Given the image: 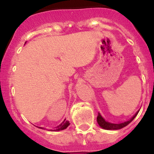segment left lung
I'll return each instance as SVG.
<instances>
[{
	"mask_svg": "<svg viewBox=\"0 0 154 154\" xmlns=\"http://www.w3.org/2000/svg\"><path fill=\"white\" fill-rule=\"evenodd\" d=\"M138 112H139V111H138V112H137L136 114H135L134 116L131 118V119L129 120V121H125L124 123H121V124H111V123L107 122V121H105V120H104V118L101 116V115L99 114V113L98 114V116H97V118H96V120H97V123L99 124V126L104 129H108V130L121 129H122V128L125 127V126H127L129 124H130V123H131V121L134 120V118L136 117Z\"/></svg>",
	"mask_w": 154,
	"mask_h": 154,
	"instance_id": "left-lung-1",
	"label": "left lung"
}]
</instances>
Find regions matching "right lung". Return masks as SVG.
Here are the masks:
<instances>
[{
	"label": "right lung",
	"instance_id": "add662e5",
	"mask_svg": "<svg viewBox=\"0 0 154 154\" xmlns=\"http://www.w3.org/2000/svg\"><path fill=\"white\" fill-rule=\"evenodd\" d=\"M69 121H66V119L64 120L63 122L61 123L59 126H57V127L55 128V129L53 130V131H60V130H63L65 129H66L67 127L69 126ZM39 129H43L42 127H39Z\"/></svg>",
	"mask_w": 154,
	"mask_h": 154
}]
</instances>
